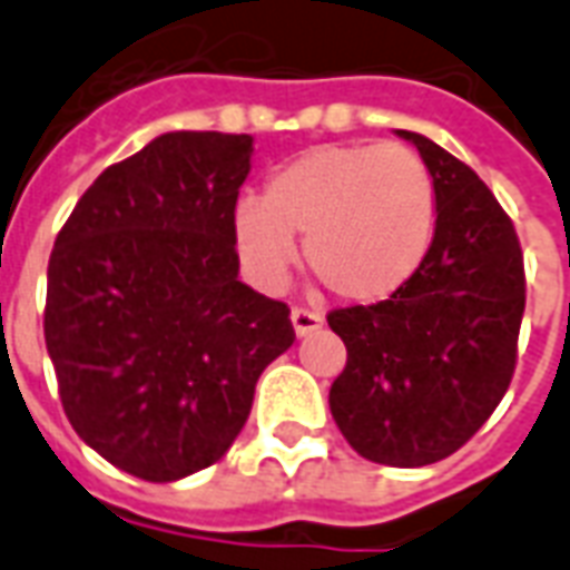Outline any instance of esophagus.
Masks as SVG:
<instances>
[{"label": "esophagus", "mask_w": 570, "mask_h": 570, "mask_svg": "<svg viewBox=\"0 0 570 570\" xmlns=\"http://www.w3.org/2000/svg\"><path fill=\"white\" fill-rule=\"evenodd\" d=\"M293 328H296V335H307V332H317L323 326V317H320L317 311H311V307H293Z\"/></svg>", "instance_id": "34e87169"}]
</instances>
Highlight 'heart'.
Here are the masks:
<instances>
[{"instance_id":"b5f03b06","label":"heart","mask_w":570,"mask_h":570,"mask_svg":"<svg viewBox=\"0 0 570 570\" xmlns=\"http://www.w3.org/2000/svg\"><path fill=\"white\" fill-rule=\"evenodd\" d=\"M435 178L404 145H326L307 150L265 184L263 205L235 210V244L247 272L277 286L296 263L347 302L395 296L435 242Z\"/></svg>"}]
</instances>
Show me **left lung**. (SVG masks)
<instances>
[{
  "mask_svg": "<svg viewBox=\"0 0 570 570\" xmlns=\"http://www.w3.org/2000/svg\"><path fill=\"white\" fill-rule=\"evenodd\" d=\"M399 135L435 178V242L395 296L328 311L347 347L328 407L360 456L420 468L468 444L504 399L525 268L517 229L478 171L425 135Z\"/></svg>",
  "mask_w": 570,
  "mask_h": 570,
  "instance_id": "8db88e82",
  "label": "left lung"
}]
</instances>
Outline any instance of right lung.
Returning <instances> with one entry per match:
<instances>
[{"mask_svg":"<svg viewBox=\"0 0 570 570\" xmlns=\"http://www.w3.org/2000/svg\"><path fill=\"white\" fill-rule=\"evenodd\" d=\"M250 135L166 132L92 180L48 263L45 341L87 444L150 483L214 465L289 307L238 281L235 205Z\"/></svg>","mask_w":570,"mask_h":570,"instance_id":"add662e5","label":"right lung"}]
</instances>
